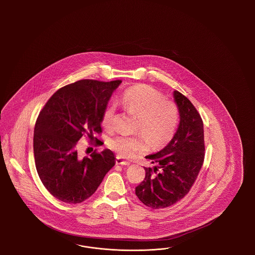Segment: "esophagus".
Here are the masks:
<instances>
[{"mask_svg": "<svg viewBox=\"0 0 255 255\" xmlns=\"http://www.w3.org/2000/svg\"><path fill=\"white\" fill-rule=\"evenodd\" d=\"M116 163L117 164H120V165H129L130 162L124 160L121 156H117Z\"/></svg>", "mask_w": 255, "mask_h": 255, "instance_id": "34e87169", "label": "esophagus"}]
</instances>
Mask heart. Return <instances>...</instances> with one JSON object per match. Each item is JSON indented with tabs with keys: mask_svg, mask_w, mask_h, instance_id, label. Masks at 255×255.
Returning a JSON list of instances; mask_svg holds the SVG:
<instances>
[{
	"mask_svg": "<svg viewBox=\"0 0 255 255\" xmlns=\"http://www.w3.org/2000/svg\"><path fill=\"white\" fill-rule=\"evenodd\" d=\"M123 108L137 117L134 135L122 134L109 142V147L124 158H132L148 149V142L154 148L167 145L178 128L179 111L173 101L163 99L161 93L150 86H133L124 92ZM115 109L110 106L104 110L101 124L107 131L113 129Z\"/></svg>",
	"mask_w": 255,
	"mask_h": 255,
	"instance_id": "b5f03b06",
	"label": "heart"
}]
</instances>
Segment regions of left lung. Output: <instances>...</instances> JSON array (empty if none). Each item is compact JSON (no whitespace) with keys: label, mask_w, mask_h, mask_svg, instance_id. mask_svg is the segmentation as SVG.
<instances>
[{"label":"left lung","mask_w":255,"mask_h":255,"mask_svg":"<svg viewBox=\"0 0 255 255\" xmlns=\"http://www.w3.org/2000/svg\"><path fill=\"white\" fill-rule=\"evenodd\" d=\"M180 122L166 147L146 159L155 164L144 167L146 177L136 186L135 194L151 209H164L181 200L190 192L205 158L204 124L192 102L174 92Z\"/></svg>","instance_id":"1"}]
</instances>
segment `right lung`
Listing matches in <instances>:
<instances>
[{
	"instance_id": "obj_1",
	"label": "right lung",
	"mask_w": 255,
	"mask_h": 255,
	"mask_svg": "<svg viewBox=\"0 0 255 255\" xmlns=\"http://www.w3.org/2000/svg\"><path fill=\"white\" fill-rule=\"evenodd\" d=\"M122 80L82 79L58 90L40 111L33 134V152L39 178L55 198L78 204L91 197L115 164L110 149L77 154V141L87 135L91 144L103 143L101 118Z\"/></svg>"
}]
</instances>
